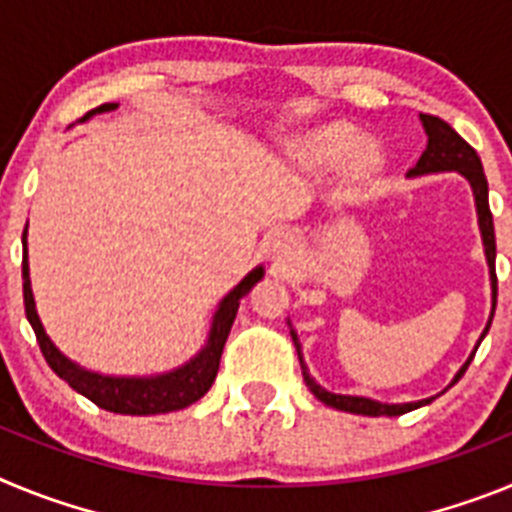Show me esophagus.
Wrapping results in <instances>:
<instances>
[{
    "instance_id": "esophagus-1",
    "label": "esophagus",
    "mask_w": 512,
    "mask_h": 512,
    "mask_svg": "<svg viewBox=\"0 0 512 512\" xmlns=\"http://www.w3.org/2000/svg\"><path fill=\"white\" fill-rule=\"evenodd\" d=\"M269 256L274 261V266L279 269H287L297 256V238L292 233H277L269 243Z\"/></svg>"
}]
</instances>
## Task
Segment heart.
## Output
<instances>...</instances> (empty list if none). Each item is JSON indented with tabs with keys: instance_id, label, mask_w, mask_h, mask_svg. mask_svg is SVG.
Returning <instances> with one entry per match:
<instances>
[{
	"instance_id": "obj_1",
	"label": "heart",
	"mask_w": 512,
	"mask_h": 512,
	"mask_svg": "<svg viewBox=\"0 0 512 512\" xmlns=\"http://www.w3.org/2000/svg\"><path fill=\"white\" fill-rule=\"evenodd\" d=\"M289 153L297 158L305 169L328 171L348 161V174L354 179H364L379 164L374 146H359V133L348 125H325L300 135L289 143Z\"/></svg>"
}]
</instances>
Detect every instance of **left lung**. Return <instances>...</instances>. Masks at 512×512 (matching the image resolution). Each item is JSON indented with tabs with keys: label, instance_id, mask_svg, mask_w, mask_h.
Segmentation results:
<instances>
[{
	"label": "left lung",
	"instance_id": "1",
	"mask_svg": "<svg viewBox=\"0 0 512 512\" xmlns=\"http://www.w3.org/2000/svg\"><path fill=\"white\" fill-rule=\"evenodd\" d=\"M420 122H423V130L428 135V143H425L423 156L418 158V164L408 171V176H428V174H446V171H456L469 182L474 194V207H477V223H479V233H482V246H485V259H487V269H490V289H492V310H490V320H487L485 330H482V336H479L477 346L469 354V359L461 364L459 372L454 374L449 387H454L464 372H467V366L472 364L474 354H477L479 343L482 338L487 336V330H490L492 315H495V305H497V277H495V225H492V212H490V200H487V176L482 171V161H479L477 151L469 146L467 140L461 138L454 128H451L449 122H443L441 117L433 115H420ZM289 333H292V341L297 346V356H300V366H302V377H305V384L310 387V392L318 397L323 405L328 408L343 410V413H354V415H369V418H379V415H402L410 413L415 408H423L428 402H433L436 397H425V400L418 402H379L372 400V397H359V395H336V392L325 390L323 384L315 382V377L307 369L305 359H302V343L297 338L295 328L289 323ZM446 387V390H449Z\"/></svg>",
	"mask_w": 512,
	"mask_h": 512
}]
</instances>
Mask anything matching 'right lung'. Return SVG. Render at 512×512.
I'll return each mask as SVG.
<instances>
[{
	"label": "right lung",
	"instance_id": "obj_1",
	"mask_svg": "<svg viewBox=\"0 0 512 512\" xmlns=\"http://www.w3.org/2000/svg\"><path fill=\"white\" fill-rule=\"evenodd\" d=\"M117 110V102L99 104L97 110L87 112L79 122H87L89 117L102 115V112ZM264 279V266H256L230 289L223 300L217 302V310L212 315L210 333H207L205 346L197 351L189 361L182 366H176L171 372L151 374V377H115V374H99L87 369V366L76 364L69 356L61 354V348L51 341V336L45 333L40 315L35 310L33 287H30V266H27V225L22 233V295H25V315L35 330V338L40 343L45 361L53 372L69 382L79 395L92 400L102 410L120 415H161L174 413V410L189 408L192 402L207 395L220 369V356H223V346L228 341L230 325L235 320V312L241 305L243 297L253 289V284Z\"/></svg>",
	"mask_w": 512,
	"mask_h": 512
}]
</instances>
